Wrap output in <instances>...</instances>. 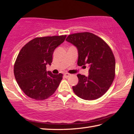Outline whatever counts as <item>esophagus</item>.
I'll return each mask as SVG.
<instances>
[{"label": "esophagus", "instance_id": "1", "mask_svg": "<svg viewBox=\"0 0 134 134\" xmlns=\"http://www.w3.org/2000/svg\"><path fill=\"white\" fill-rule=\"evenodd\" d=\"M64 76H65V78H68V77H69V76H70V74H69V73H65L64 74Z\"/></svg>", "mask_w": 134, "mask_h": 134}]
</instances>
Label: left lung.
Returning <instances> with one entry per match:
<instances>
[{
    "mask_svg": "<svg viewBox=\"0 0 134 134\" xmlns=\"http://www.w3.org/2000/svg\"><path fill=\"white\" fill-rule=\"evenodd\" d=\"M65 40L77 49L79 66L89 65V75H77L79 81L72 86L73 91L86 100L99 98L115 78V59L112 50L103 40L89 32L70 35Z\"/></svg>",
    "mask_w": 134,
    "mask_h": 134,
    "instance_id": "8db88e82",
    "label": "left lung"
}]
</instances>
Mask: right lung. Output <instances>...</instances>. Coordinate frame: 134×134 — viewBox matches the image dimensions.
<instances>
[{
  "mask_svg": "<svg viewBox=\"0 0 134 134\" xmlns=\"http://www.w3.org/2000/svg\"><path fill=\"white\" fill-rule=\"evenodd\" d=\"M67 36L37 37L22 48L14 67L17 83L29 97L44 100L55 93L62 79V74H53L47 71L51 65L56 48L62 44Z\"/></svg>",
  "mask_w": 134,
  "mask_h": 134,
  "instance_id": "right-lung-1",
  "label": "right lung"
}]
</instances>
